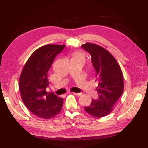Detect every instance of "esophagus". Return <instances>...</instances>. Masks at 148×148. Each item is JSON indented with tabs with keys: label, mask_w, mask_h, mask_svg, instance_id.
Here are the masks:
<instances>
[{
	"label": "esophagus",
	"mask_w": 148,
	"mask_h": 148,
	"mask_svg": "<svg viewBox=\"0 0 148 148\" xmlns=\"http://www.w3.org/2000/svg\"><path fill=\"white\" fill-rule=\"evenodd\" d=\"M73 94H74V95H76V96H78V97H79V96H81V93H78V92H73Z\"/></svg>",
	"instance_id": "esophagus-1"
}]
</instances>
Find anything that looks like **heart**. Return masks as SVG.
<instances>
[{
    "label": "heart",
    "instance_id": "obj_1",
    "mask_svg": "<svg viewBox=\"0 0 148 148\" xmlns=\"http://www.w3.org/2000/svg\"><path fill=\"white\" fill-rule=\"evenodd\" d=\"M81 56V54L79 53H74V57H80Z\"/></svg>",
    "mask_w": 148,
    "mask_h": 148
}]
</instances>
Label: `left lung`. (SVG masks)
Segmentation results:
<instances>
[{"label":"left lung","instance_id":"8db88e82","mask_svg":"<svg viewBox=\"0 0 148 148\" xmlns=\"http://www.w3.org/2000/svg\"><path fill=\"white\" fill-rule=\"evenodd\" d=\"M81 47L91 56L98 83L96 90L99 95L97 100L92 99L90 105L85 106L84 109L95 118H102L113 111L115 103L123 95V72L113 56L102 47L90 42Z\"/></svg>","mask_w":148,"mask_h":148}]
</instances>
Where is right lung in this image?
I'll list each match as a JSON object with an SVG mask.
<instances>
[{
  "instance_id": "add662e5",
  "label": "right lung",
  "mask_w": 148,
  "mask_h": 148,
  "mask_svg": "<svg viewBox=\"0 0 148 148\" xmlns=\"http://www.w3.org/2000/svg\"><path fill=\"white\" fill-rule=\"evenodd\" d=\"M65 45H48L35 50L25 62L18 81L21 99L33 114L49 120L62 110L63 99L46 91L47 74L54 59Z\"/></svg>"
}]
</instances>
